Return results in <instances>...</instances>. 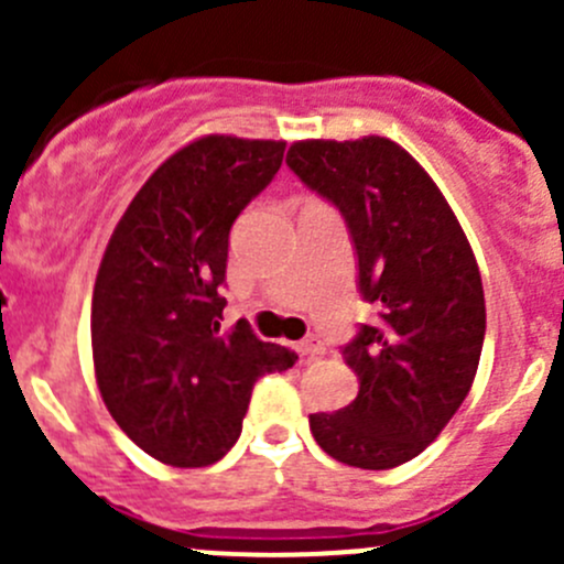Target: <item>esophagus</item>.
I'll return each instance as SVG.
<instances>
[{
  "label": "esophagus",
  "mask_w": 564,
  "mask_h": 564,
  "mask_svg": "<svg viewBox=\"0 0 564 564\" xmlns=\"http://www.w3.org/2000/svg\"><path fill=\"white\" fill-rule=\"evenodd\" d=\"M297 351H300V357H305V360H314V357L324 355V344L318 338H314V335H311V338L300 340Z\"/></svg>",
  "instance_id": "1"
}]
</instances>
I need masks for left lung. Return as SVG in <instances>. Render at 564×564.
Masks as SVG:
<instances>
[{
	"mask_svg": "<svg viewBox=\"0 0 564 564\" xmlns=\"http://www.w3.org/2000/svg\"><path fill=\"white\" fill-rule=\"evenodd\" d=\"M286 163L344 215L360 294L379 314L344 346L357 398L311 414V434L340 464L392 469L442 434L475 382L486 338L475 253L436 182L384 135L294 141Z\"/></svg>",
	"mask_w": 564,
	"mask_h": 564,
	"instance_id": "8db88e82",
	"label": "left lung"
}]
</instances>
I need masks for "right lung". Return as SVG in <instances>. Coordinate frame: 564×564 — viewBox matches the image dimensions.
I'll return each instance as SVG.
<instances>
[{
    "mask_svg": "<svg viewBox=\"0 0 564 564\" xmlns=\"http://www.w3.org/2000/svg\"><path fill=\"white\" fill-rule=\"evenodd\" d=\"M286 141L204 135L176 150L119 218L93 292L95 379L152 458L207 466L235 447L250 390L297 355L237 322L220 329L229 231Z\"/></svg>",
    "mask_w": 564,
    "mask_h": 564,
    "instance_id": "right-lung-1",
    "label": "right lung"
}]
</instances>
